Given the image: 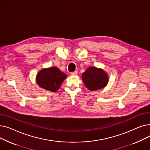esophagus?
<instances>
[{"label": "esophagus", "mask_w": 150, "mask_h": 150, "mask_svg": "<svg viewBox=\"0 0 150 150\" xmlns=\"http://www.w3.org/2000/svg\"><path fill=\"white\" fill-rule=\"evenodd\" d=\"M77 74H78V72H77L76 70V71H75V72H74L70 73V75H72V76H75V75H76Z\"/></svg>", "instance_id": "34e87169"}]
</instances>
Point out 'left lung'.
I'll return each instance as SVG.
<instances>
[{
  "label": "left lung",
  "instance_id": "8db88e82",
  "mask_svg": "<svg viewBox=\"0 0 150 150\" xmlns=\"http://www.w3.org/2000/svg\"><path fill=\"white\" fill-rule=\"evenodd\" d=\"M85 86L94 91L106 87L109 81L108 74L105 71L95 66L88 67L81 76Z\"/></svg>",
  "mask_w": 150,
  "mask_h": 150
}]
</instances>
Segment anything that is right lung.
I'll return each instance as SVG.
<instances>
[{
    "instance_id": "1",
    "label": "right lung",
    "mask_w": 150,
    "mask_h": 150,
    "mask_svg": "<svg viewBox=\"0 0 150 150\" xmlns=\"http://www.w3.org/2000/svg\"><path fill=\"white\" fill-rule=\"evenodd\" d=\"M67 75L57 67L44 68L39 71L36 81L39 86L52 92H57Z\"/></svg>"
}]
</instances>
